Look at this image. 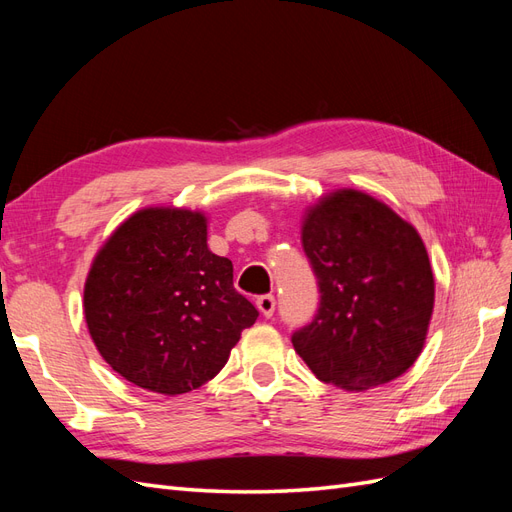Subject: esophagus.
<instances>
[{
	"mask_svg": "<svg viewBox=\"0 0 512 512\" xmlns=\"http://www.w3.org/2000/svg\"><path fill=\"white\" fill-rule=\"evenodd\" d=\"M256 307H258V312L262 316L271 318L273 312H275V297H273V294H262V297L256 299Z\"/></svg>",
	"mask_w": 512,
	"mask_h": 512,
	"instance_id": "esophagus-1",
	"label": "esophagus"
}]
</instances>
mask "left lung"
<instances>
[{"label": "left lung", "mask_w": 512, "mask_h": 512, "mask_svg": "<svg viewBox=\"0 0 512 512\" xmlns=\"http://www.w3.org/2000/svg\"><path fill=\"white\" fill-rule=\"evenodd\" d=\"M303 252L320 305L292 346L322 382L365 391L408 371L433 312V271L416 228L374 196L337 190L309 207Z\"/></svg>", "instance_id": "8db88e82"}]
</instances>
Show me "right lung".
Segmentation results:
<instances>
[{
  "label": "right lung",
  "instance_id": "right-lung-1",
  "mask_svg": "<svg viewBox=\"0 0 512 512\" xmlns=\"http://www.w3.org/2000/svg\"><path fill=\"white\" fill-rule=\"evenodd\" d=\"M91 339L119 376L181 395L226 365L258 309L232 286V262L207 247L200 211H136L100 247L85 282Z\"/></svg>",
  "mask_w": 512,
  "mask_h": 512
}]
</instances>
